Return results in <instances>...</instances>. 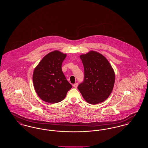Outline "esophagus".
<instances>
[{
	"label": "esophagus",
	"instance_id": "34e87169",
	"mask_svg": "<svg viewBox=\"0 0 148 148\" xmlns=\"http://www.w3.org/2000/svg\"><path fill=\"white\" fill-rule=\"evenodd\" d=\"M77 85H78V83H75V84H74L73 85V86L75 88H77Z\"/></svg>",
	"mask_w": 148,
	"mask_h": 148
}]
</instances>
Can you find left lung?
I'll use <instances>...</instances> for the list:
<instances>
[{
	"label": "left lung",
	"mask_w": 148,
	"mask_h": 148,
	"mask_svg": "<svg viewBox=\"0 0 148 148\" xmlns=\"http://www.w3.org/2000/svg\"><path fill=\"white\" fill-rule=\"evenodd\" d=\"M84 68V80L77 89L90 104L105 101L113 90L115 75L106 57L95 51L80 56Z\"/></svg>",
	"instance_id": "8db88e82"
}]
</instances>
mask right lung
Instances as JSON below:
<instances>
[{"label":"right lung","mask_w":148,"mask_h":148,"mask_svg":"<svg viewBox=\"0 0 148 148\" xmlns=\"http://www.w3.org/2000/svg\"><path fill=\"white\" fill-rule=\"evenodd\" d=\"M66 56V54L59 50L53 51L43 57L34 70L35 92L45 102L54 104L62 101L72 88L62 70Z\"/></svg>","instance_id":"add662e5"}]
</instances>
